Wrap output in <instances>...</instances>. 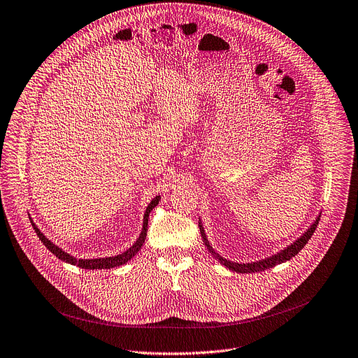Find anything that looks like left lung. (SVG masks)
I'll use <instances>...</instances> for the list:
<instances>
[{
  "mask_svg": "<svg viewBox=\"0 0 358 358\" xmlns=\"http://www.w3.org/2000/svg\"><path fill=\"white\" fill-rule=\"evenodd\" d=\"M319 221H320V215L317 217V220L315 221V224L306 231L296 242H293L292 245H289L286 249L280 250L279 253L273 255V257L268 258V259H262L259 262H252V264H235V262H229L224 258H221L220 255L215 253V250L211 248V245L208 243L207 238H206V232H203V228L202 225L199 224V231H201V235H202V239H203V243H206L207 249L214 255V257L217 259H220V262L222 265H225L228 269L234 271V272H238V273H253V272H262V271H266V269H271V268H275L276 265L282 264V262H286L289 259H292L293 257H296V255L304 248V245L309 242V239L312 238V235L315 234L317 225H319Z\"/></svg>",
  "mask_w": 358,
  "mask_h": 358,
  "instance_id": "1",
  "label": "left lung"
}]
</instances>
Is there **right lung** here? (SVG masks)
<instances>
[{
    "mask_svg": "<svg viewBox=\"0 0 358 358\" xmlns=\"http://www.w3.org/2000/svg\"><path fill=\"white\" fill-rule=\"evenodd\" d=\"M159 201H160V196H156V198H152L151 202L148 203V207H147L145 214H144V221H143L141 234H140L138 239L134 242V245L130 246L126 252H123V253H120V255H116V257H110V258H100V259H76V258L71 257L69 253H66V252H64L62 249H59L55 243H52L49 239H46V238L43 236V234L35 227V224H32V227H34V229H35L38 238L41 239V242L48 248V250L52 252V253L55 255V257L59 258L61 261L68 262V264H71V265H76V266H79V268H82V269H112V268L120 266V265L126 264L127 261H130V259L134 257V255L140 250V248H141L143 243H144L145 235H147L148 214H150V211H151L152 208H155V207L157 206Z\"/></svg>",
    "mask_w": 358,
    "mask_h": 358,
    "instance_id": "1",
    "label": "right lung"
}]
</instances>
